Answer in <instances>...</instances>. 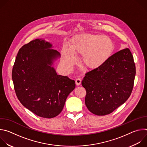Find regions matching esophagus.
<instances>
[{"label":"esophagus","instance_id":"34e87169","mask_svg":"<svg viewBox=\"0 0 147 147\" xmlns=\"http://www.w3.org/2000/svg\"><path fill=\"white\" fill-rule=\"evenodd\" d=\"M81 80L80 78H78L76 79V84L77 86H80V84H81Z\"/></svg>","mask_w":147,"mask_h":147}]
</instances>
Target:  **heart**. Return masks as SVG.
Returning <instances> with one entry per match:
<instances>
[{
    "label": "heart",
    "instance_id": "b5f03b06",
    "mask_svg": "<svg viewBox=\"0 0 147 147\" xmlns=\"http://www.w3.org/2000/svg\"><path fill=\"white\" fill-rule=\"evenodd\" d=\"M114 49L112 40L100 34H82L74 36L69 48L63 47L61 53L67 69H71L76 60L75 55H82L83 64L90 69L103 65L111 57Z\"/></svg>",
    "mask_w": 147,
    "mask_h": 147
}]
</instances>
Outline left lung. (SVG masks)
<instances>
[{
	"label": "left lung",
	"mask_w": 147,
	"mask_h": 147,
	"mask_svg": "<svg viewBox=\"0 0 147 147\" xmlns=\"http://www.w3.org/2000/svg\"><path fill=\"white\" fill-rule=\"evenodd\" d=\"M136 73L129 48L115 53L103 65L86 73L81 84L86 90L88 109L98 116L113 112L130 97Z\"/></svg>",
	"instance_id": "obj_1"
}]
</instances>
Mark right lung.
<instances>
[{
	"mask_svg": "<svg viewBox=\"0 0 147 147\" xmlns=\"http://www.w3.org/2000/svg\"><path fill=\"white\" fill-rule=\"evenodd\" d=\"M51 47L44 40L30 41L19 49L12 70L18 100L32 113L44 118L60 114L68 95L76 87L74 80L57 75L51 67L53 60L60 55Z\"/></svg>",
	"mask_w": 147,
	"mask_h": 147,
	"instance_id": "1",
	"label": "right lung"
}]
</instances>
